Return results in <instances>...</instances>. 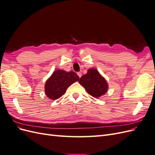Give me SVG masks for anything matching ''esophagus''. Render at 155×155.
<instances>
[{"label":"esophagus","instance_id":"1","mask_svg":"<svg viewBox=\"0 0 155 155\" xmlns=\"http://www.w3.org/2000/svg\"><path fill=\"white\" fill-rule=\"evenodd\" d=\"M77 74L78 75V76H79V78H81V75H82V74H81V72H78V73H77Z\"/></svg>","mask_w":155,"mask_h":155}]
</instances>
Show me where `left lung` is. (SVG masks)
<instances>
[{
	"mask_svg": "<svg viewBox=\"0 0 155 155\" xmlns=\"http://www.w3.org/2000/svg\"><path fill=\"white\" fill-rule=\"evenodd\" d=\"M79 83L92 96L98 98L107 92L109 85L106 79L94 68H89L87 73L79 79Z\"/></svg>",
	"mask_w": 155,
	"mask_h": 155,
	"instance_id": "left-lung-1",
	"label": "left lung"
}]
</instances>
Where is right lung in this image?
Listing matches in <instances>:
<instances>
[{"instance_id": "1", "label": "right lung", "mask_w": 155, "mask_h": 155, "mask_svg": "<svg viewBox=\"0 0 155 155\" xmlns=\"http://www.w3.org/2000/svg\"><path fill=\"white\" fill-rule=\"evenodd\" d=\"M79 76L74 72H66L64 70H57L46 80L45 91L46 96L51 100L61 97L68 87L79 80Z\"/></svg>"}]
</instances>
